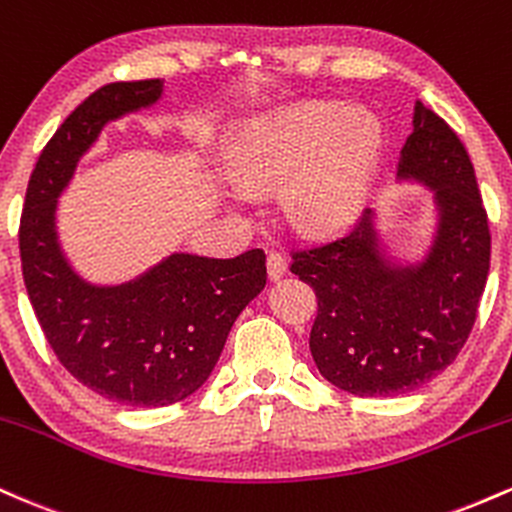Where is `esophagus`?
Listing matches in <instances>:
<instances>
[{"label": "esophagus", "instance_id": "esophagus-1", "mask_svg": "<svg viewBox=\"0 0 512 512\" xmlns=\"http://www.w3.org/2000/svg\"><path fill=\"white\" fill-rule=\"evenodd\" d=\"M284 274H286V260L281 255H276V252H272V255L267 257V276H269V281H279Z\"/></svg>", "mask_w": 512, "mask_h": 512}]
</instances>
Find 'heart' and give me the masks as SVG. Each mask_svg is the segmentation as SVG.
<instances>
[{"instance_id": "1", "label": "heart", "mask_w": 512, "mask_h": 512, "mask_svg": "<svg viewBox=\"0 0 512 512\" xmlns=\"http://www.w3.org/2000/svg\"><path fill=\"white\" fill-rule=\"evenodd\" d=\"M383 154V129L337 103H301L252 117L226 144V163L243 187L286 182L281 207L298 231L327 236L366 209ZM236 204H248L231 190Z\"/></svg>"}]
</instances>
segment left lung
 I'll return each instance as SVG.
<instances>
[{
    "label": "left lung",
    "instance_id": "obj_1",
    "mask_svg": "<svg viewBox=\"0 0 512 512\" xmlns=\"http://www.w3.org/2000/svg\"><path fill=\"white\" fill-rule=\"evenodd\" d=\"M411 127L397 180L433 195L436 223L424 255H390L368 209L349 236L296 252L291 264L317 296L315 366L356 397L404 395L448 368L472 332L489 276V221L467 149L421 101Z\"/></svg>",
    "mask_w": 512,
    "mask_h": 512
}]
</instances>
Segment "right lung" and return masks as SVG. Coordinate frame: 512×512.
Returning a JSON list of instances; mask_svg holds the SVG:
<instances>
[{
	"label": "right lung",
	"instance_id": "obj_1",
	"mask_svg": "<svg viewBox=\"0 0 512 512\" xmlns=\"http://www.w3.org/2000/svg\"><path fill=\"white\" fill-rule=\"evenodd\" d=\"M163 84H108L62 122L28 180L19 231L23 281L52 351L88 390L127 407H166L197 392L267 284L262 250L231 260L170 252L122 284H93L64 255L57 202L76 166L108 122L161 101Z\"/></svg>",
	"mask_w": 512,
	"mask_h": 512
}]
</instances>
